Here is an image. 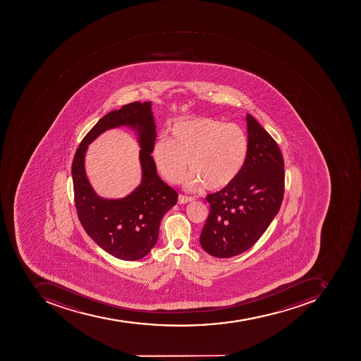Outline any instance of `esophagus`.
<instances>
[{
    "mask_svg": "<svg viewBox=\"0 0 361 361\" xmlns=\"http://www.w3.org/2000/svg\"><path fill=\"white\" fill-rule=\"evenodd\" d=\"M193 197H185V195H182V194H180L179 197H178V203L187 204L189 203V202L193 201Z\"/></svg>",
    "mask_w": 361,
    "mask_h": 361,
    "instance_id": "34e87169",
    "label": "esophagus"
}]
</instances>
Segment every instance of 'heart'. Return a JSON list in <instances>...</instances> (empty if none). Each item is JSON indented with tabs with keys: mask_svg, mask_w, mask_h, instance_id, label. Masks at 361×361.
<instances>
[{
	"mask_svg": "<svg viewBox=\"0 0 361 361\" xmlns=\"http://www.w3.org/2000/svg\"><path fill=\"white\" fill-rule=\"evenodd\" d=\"M248 147V138L238 125L225 124L211 117H193L176 123L170 130V140L154 142L152 158L170 183H180L189 164L190 189L203 184L205 189L219 190L238 177Z\"/></svg>",
	"mask_w": 361,
	"mask_h": 361,
	"instance_id": "1",
	"label": "heart"
}]
</instances>
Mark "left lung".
<instances>
[{"instance_id": "1", "label": "left lung", "mask_w": 361, "mask_h": 361, "mask_svg": "<svg viewBox=\"0 0 361 361\" xmlns=\"http://www.w3.org/2000/svg\"><path fill=\"white\" fill-rule=\"evenodd\" d=\"M248 154L238 177L209 194V216L200 244L207 254L229 258L248 250L271 224L284 193L283 157L269 133L246 115Z\"/></svg>"}]
</instances>
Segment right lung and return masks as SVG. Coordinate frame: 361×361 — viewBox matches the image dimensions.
I'll return each mask as SVG.
<instances>
[{"label":"right lung","instance_id":"1","mask_svg":"<svg viewBox=\"0 0 361 361\" xmlns=\"http://www.w3.org/2000/svg\"><path fill=\"white\" fill-rule=\"evenodd\" d=\"M122 126L137 134L142 181L126 197L105 200L87 180L85 154L99 134ZM156 137L152 102L130 103L103 116L80 142L73 158L71 173L80 223L97 246L121 260L134 262L149 254L157 243L162 217L177 204V192L160 179L150 156Z\"/></svg>","mask_w":361,"mask_h":361}]
</instances>
